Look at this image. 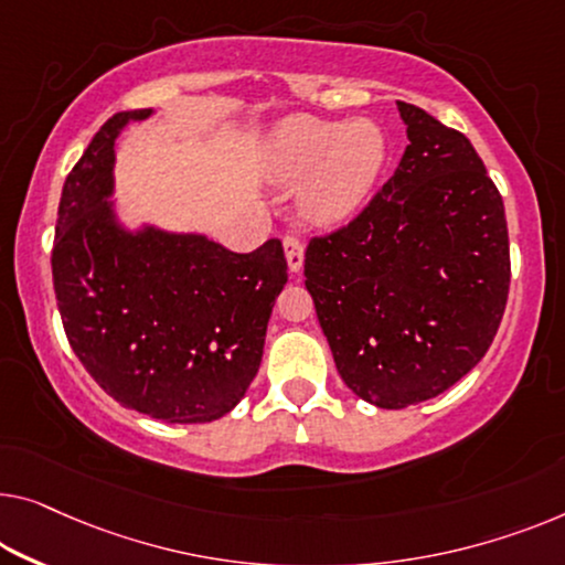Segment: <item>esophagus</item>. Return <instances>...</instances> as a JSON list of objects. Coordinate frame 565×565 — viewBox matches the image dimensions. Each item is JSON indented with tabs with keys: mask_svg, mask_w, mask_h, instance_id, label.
Listing matches in <instances>:
<instances>
[{
	"mask_svg": "<svg viewBox=\"0 0 565 565\" xmlns=\"http://www.w3.org/2000/svg\"><path fill=\"white\" fill-rule=\"evenodd\" d=\"M284 256H286V266H289V271L299 274L301 264H305V246H301V241L294 238V235H286V238H284Z\"/></svg>",
	"mask_w": 565,
	"mask_h": 565,
	"instance_id": "obj_1",
	"label": "esophagus"
}]
</instances>
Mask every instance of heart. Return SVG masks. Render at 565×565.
Listing matches in <instances>:
<instances>
[{
  "instance_id": "b5f03b06",
  "label": "heart",
  "mask_w": 565,
  "mask_h": 565,
  "mask_svg": "<svg viewBox=\"0 0 565 565\" xmlns=\"http://www.w3.org/2000/svg\"><path fill=\"white\" fill-rule=\"evenodd\" d=\"M388 137L373 119L327 121L289 116L268 134L264 167L274 180H301V210L309 221L334 228L355 217L375 195Z\"/></svg>"
}]
</instances>
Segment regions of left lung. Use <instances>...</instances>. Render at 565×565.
Returning a JSON list of instances; mask_svg holds the SVG:
<instances>
[{
	"label": "left lung",
	"mask_w": 565,
	"mask_h": 565,
	"mask_svg": "<svg viewBox=\"0 0 565 565\" xmlns=\"http://www.w3.org/2000/svg\"><path fill=\"white\" fill-rule=\"evenodd\" d=\"M408 147L348 228L307 248V291L348 388L406 408L461 381L510 289L504 205L465 134L398 100Z\"/></svg>",
	"instance_id": "obj_1"
}]
</instances>
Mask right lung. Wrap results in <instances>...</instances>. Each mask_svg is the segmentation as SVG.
I'll return each instance as SVG.
<instances>
[{"label":"right lung","instance_id":"obj_1","mask_svg":"<svg viewBox=\"0 0 565 565\" xmlns=\"http://www.w3.org/2000/svg\"><path fill=\"white\" fill-rule=\"evenodd\" d=\"M151 114H114L65 177L55 297L73 352L114 401L167 424H207L258 373L286 258L279 238L233 254L205 233L121 221L116 139Z\"/></svg>","mask_w":565,"mask_h":565}]
</instances>
